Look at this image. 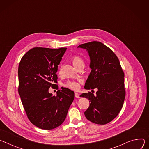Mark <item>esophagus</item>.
<instances>
[{
    "instance_id": "obj_1",
    "label": "esophagus",
    "mask_w": 149,
    "mask_h": 149,
    "mask_svg": "<svg viewBox=\"0 0 149 149\" xmlns=\"http://www.w3.org/2000/svg\"><path fill=\"white\" fill-rule=\"evenodd\" d=\"M75 97L76 98H79L80 97V95L79 93H75Z\"/></svg>"
}]
</instances>
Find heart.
<instances>
[{"label": "heart", "mask_w": 149, "mask_h": 149, "mask_svg": "<svg viewBox=\"0 0 149 149\" xmlns=\"http://www.w3.org/2000/svg\"><path fill=\"white\" fill-rule=\"evenodd\" d=\"M72 62L73 64L76 68H77L78 66L84 64V61L80 56H74L71 58ZM80 81H76V80H69L66 83L64 84V86L71 89L72 90H77L79 88V85Z\"/></svg>", "instance_id": "b5f03b06"}]
</instances>
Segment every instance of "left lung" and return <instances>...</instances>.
<instances>
[{
	"label": "left lung",
	"instance_id": "obj_1",
	"mask_svg": "<svg viewBox=\"0 0 149 149\" xmlns=\"http://www.w3.org/2000/svg\"><path fill=\"white\" fill-rule=\"evenodd\" d=\"M77 47L86 49L91 58L92 70L85 88L98 89L96 96L91 92L80 95L90 102L85 115L93 123L106 124L117 116L123 107L125 97L124 72L118 57L103 43L92 41Z\"/></svg>",
	"mask_w": 149,
	"mask_h": 149
}]
</instances>
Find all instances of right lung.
<instances>
[{"label":"right lung","mask_w":149,"mask_h":149,"mask_svg":"<svg viewBox=\"0 0 149 149\" xmlns=\"http://www.w3.org/2000/svg\"><path fill=\"white\" fill-rule=\"evenodd\" d=\"M67 48L34 47L22 57L18 67V92L27 117L37 127L52 130L65 120L74 92L66 88L57 95L48 89H58V65Z\"/></svg>","instance_id":"right-lung-1"}]
</instances>
